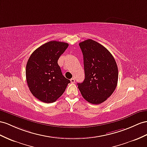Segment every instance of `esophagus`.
<instances>
[{"mask_svg": "<svg viewBox=\"0 0 147 147\" xmlns=\"http://www.w3.org/2000/svg\"><path fill=\"white\" fill-rule=\"evenodd\" d=\"M70 81H71V82H72V83H74V82H75V79L74 78H72L70 80Z\"/></svg>", "mask_w": 147, "mask_h": 147, "instance_id": "1", "label": "esophagus"}]
</instances>
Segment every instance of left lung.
I'll list each match as a JSON object with an SVG mask.
<instances>
[{
  "label": "left lung",
  "instance_id": "left-lung-1",
  "mask_svg": "<svg viewBox=\"0 0 147 147\" xmlns=\"http://www.w3.org/2000/svg\"><path fill=\"white\" fill-rule=\"evenodd\" d=\"M83 55L85 79L78 83L84 99L93 104L106 100L117 87L118 67L114 58L102 45L91 39L79 43Z\"/></svg>",
  "mask_w": 147,
  "mask_h": 147
}]
</instances>
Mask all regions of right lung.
Here are the masks:
<instances>
[{
	"instance_id": "1",
	"label": "right lung",
	"mask_w": 147,
	"mask_h": 147,
	"mask_svg": "<svg viewBox=\"0 0 147 147\" xmlns=\"http://www.w3.org/2000/svg\"><path fill=\"white\" fill-rule=\"evenodd\" d=\"M69 45L50 41L32 53L26 66L30 91L38 100L52 103L65 91L70 81L63 76L58 60Z\"/></svg>"
}]
</instances>
